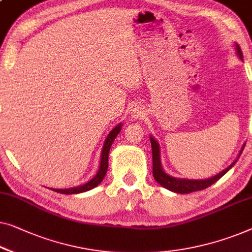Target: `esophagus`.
<instances>
[{"label":"esophagus","instance_id":"34e87169","mask_svg":"<svg viewBox=\"0 0 252 252\" xmlns=\"http://www.w3.org/2000/svg\"><path fill=\"white\" fill-rule=\"evenodd\" d=\"M132 115H133V117L134 118H138V119H141V118H143L144 117V111L142 110L141 108H135L134 110H133V112H132Z\"/></svg>","mask_w":252,"mask_h":252}]
</instances>
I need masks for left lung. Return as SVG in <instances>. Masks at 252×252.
<instances>
[{
	"label": "left lung",
	"instance_id": "left-lung-1",
	"mask_svg": "<svg viewBox=\"0 0 252 252\" xmlns=\"http://www.w3.org/2000/svg\"><path fill=\"white\" fill-rule=\"evenodd\" d=\"M236 50H238V53L240 58L242 59V52L241 49H240L239 45H236ZM151 141V147H152V171H153V177L155 180L158 182L160 185H162L163 188H166L169 191L176 192V193H191L195 191H200V189H205L210 185L220 180V178L225 175L227 171L234 166L236 160L232 163L231 166H228L227 168L224 169L221 173H220L216 176L209 178V180H201V181H189V180H178V178H174L167 175L165 171L162 170L161 165H160V157H159V145L157 143V141L153 137H150ZM246 145H243L242 150L240 151V155H241L243 149Z\"/></svg>",
	"mask_w": 252,
	"mask_h": 252
}]
</instances>
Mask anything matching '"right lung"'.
I'll list each match as a JSON object with an SVG mask.
<instances>
[{"instance_id":"add662e5","label":"right lung","mask_w":252,"mask_h":252,"mask_svg":"<svg viewBox=\"0 0 252 252\" xmlns=\"http://www.w3.org/2000/svg\"><path fill=\"white\" fill-rule=\"evenodd\" d=\"M120 129H122V125L116 126L114 129L111 130L109 135L105 138L104 145H103V150H102V156H101V163H100V168L97 174L94 176V178H92L89 183L82 185V187L78 188H72V189H53V191H56L58 193H63V194H75V193H82L85 191H89V189H92L93 188H95L99 185L103 177L105 176L108 170V157H109V151H110L111 144L114 140L116 138V136L119 134Z\"/></svg>"}]
</instances>
